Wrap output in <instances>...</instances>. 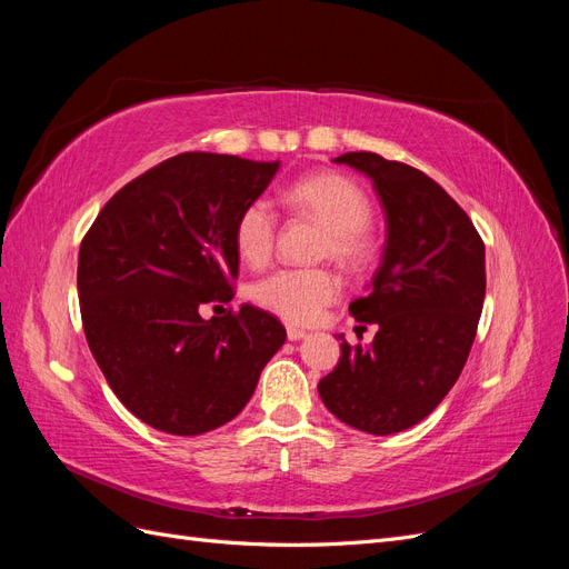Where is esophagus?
Masks as SVG:
<instances>
[{
    "mask_svg": "<svg viewBox=\"0 0 569 569\" xmlns=\"http://www.w3.org/2000/svg\"><path fill=\"white\" fill-rule=\"evenodd\" d=\"M308 332L306 330H301V327H297V325H287V339L289 341H299V339H303Z\"/></svg>",
    "mask_w": 569,
    "mask_h": 569,
    "instance_id": "esophagus-1",
    "label": "esophagus"
}]
</instances>
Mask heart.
I'll return each instance as SVG.
<instances>
[{"instance_id":"heart-1","label":"heart","mask_w":569,"mask_h":569,"mask_svg":"<svg viewBox=\"0 0 569 569\" xmlns=\"http://www.w3.org/2000/svg\"><path fill=\"white\" fill-rule=\"evenodd\" d=\"M287 199L297 209L313 216L327 228L325 251L332 253L341 266H360L368 256L366 228L370 226L372 206L356 182L318 173L301 178L289 187ZM278 218L266 199L251 201L234 226V247L247 266H263L270 261ZM339 295V282L330 270L322 268H284L268 274L253 287V301L266 311L289 322H313L327 303Z\"/></svg>"}]
</instances>
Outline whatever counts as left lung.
Instances as JSON below:
<instances>
[{
  "mask_svg": "<svg viewBox=\"0 0 569 569\" xmlns=\"http://www.w3.org/2000/svg\"><path fill=\"white\" fill-rule=\"evenodd\" d=\"M335 161L372 180L387 244L370 295L349 306L358 322L377 325V335L370 347H351L339 335L341 358L318 391L341 422L387 437L425 420L460 377L485 306V242L422 170L372 151Z\"/></svg>",
  "mask_w": 569,
  "mask_h": 569,
  "instance_id": "obj_1",
  "label": "left lung"
}]
</instances>
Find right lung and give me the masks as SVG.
I'll use <instances>...</instances> for the list:
<instances>
[{"label": "right lung", "mask_w": 569, "mask_h": 569, "mask_svg": "<svg viewBox=\"0 0 569 569\" xmlns=\"http://www.w3.org/2000/svg\"><path fill=\"white\" fill-rule=\"evenodd\" d=\"M280 161L187 151L149 168L99 211L78 256L84 337L132 416L197 437L230 422L287 332L261 308L203 320L237 280V218Z\"/></svg>", "instance_id": "1"}]
</instances>
